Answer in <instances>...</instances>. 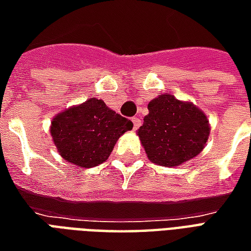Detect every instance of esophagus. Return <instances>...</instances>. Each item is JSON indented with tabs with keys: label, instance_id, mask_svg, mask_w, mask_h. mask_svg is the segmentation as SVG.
I'll list each match as a JSON object with an SVG mask.
<instances>
[{
	"label": "esophagus",
	"instance_id": "obj_1",
	"mask_svg": "<svg viewBox=\"0 0 251 251\" xmlns=\"http://www.w3.org/2000/svg\"><path fill=\"white\" fill-rule=\"evenodd\" d=\"M131 122H133V129H134V130H137V129L141 126V120L137 118V117H133V118H131Z\"/></svg>",
	"mask_w": 251,
	"mask_h": 251
}]
</instances>
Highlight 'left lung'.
I'll return each instance as SVG.
<instances>
[{"instance_id":"left-lung-1","label":"left lung","mask_w":251,"mask_h":251,"mask_svg":"<svg viewBox=\"0 0 251 251\" xmlns=\"http://www.w3.org/2000/svg\"><path fill=\"white\" fill-rule=\"evenodd\" d=\"M148 109L138 137L152 163L176 167L203 151L210 126L196 106L164 94L151 100Z\"/></svg>"}]
</instances>
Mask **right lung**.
<instances>
[{"instance_id":"obj_1","label":"right lung","mask_w":251,"mask_h":251,"mask_svg":"<svg viewBox=\"0 0 251 251\" xmlns=\"http://www.w3.org/2000/svg\"><path fill=\"white\" fill-rule=\"evenodd\" d=\"M133 122L109 109L103 100L91 98L57 114L51 134L62 157L82 168H91L107 160L115 142Z\"/></svg>"}]
</instances>
